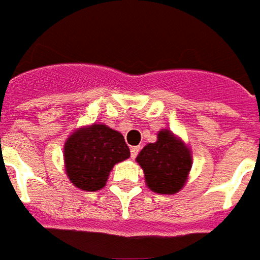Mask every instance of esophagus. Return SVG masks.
Returning a JSON list of instances; mask_svg holds the SVG:
<instances>
[{"label":"esophagus","instance_id":"obj_1","mask_svg":"<svg viewBox=\"0 0 260 260\" xmlns=\"http://www.w3.org/2000/svg\"><path fill=\"white\" fill-rule=\"evenodd\" d=\"M139 152H140V147H132V150H130L132 158H136V156L139 155Z\"/></svg>","mask_w":260,"mask_h":260}]
</instances>
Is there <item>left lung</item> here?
I'll list each match as a JSON object with an SVG mask.
<instances>
[{
    "instance_id": "obj_1",
    "label": "left lung",
    "mask_w": 260,
    "mask_h": 260,
    "mask_svg": "<svg viewBox=\"0 0 260 260\" xmlns=\"http://www.w3.org/2000/svg\"><path fill=\"white\" fill-rule=\"evenodd\" d=\"M136 161L152 192L175 194L185 186L192 168V152L172 132L161 130L155 143L145 145Z\"/></svg>"
}]
</instances>
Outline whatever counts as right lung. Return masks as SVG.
Returning a JSON list of instances; mask_svg holds the SVG:
<instances>
[{"label": "right lung", "mask_w": 260, "mask_h": 260, "mask_svg": "<svg viewBox=\"0 0 260 260\" xmlns=\"http://www.w3.org/2000/svg\"><path fill=\"white\" fill-rule=\"evenodd\" d=\"M130 156L124 137L106 124L80 127L64 144L66 172L81 190H101L116 164Z\"/></svg>", "instance_id": "right-lung-1"}]
</instances>
